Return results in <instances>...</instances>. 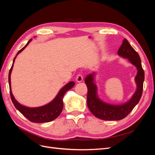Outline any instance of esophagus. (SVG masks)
<instances>
[{
	"mask_svg": "<svg viewBox=\"0 0 155 155\" xmlns=\"http://www.w3.org/2000/svg\"><path fill=\"white\" fill-rule=\"evenodd\" d=\"M83 76H81V74H78L76 77V81L78 83H80L83 81Z\"/></svg>",
	"mask_w": 155,
	"mask_h": 155,
	"instance_id": "obj_1",
	"label": "esophagus"
}]
</instances>
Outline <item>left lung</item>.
Masks as SVG:
<instances>
[{"mask_svg":"<svg viewBox=\"0 0 155 155\" xmlns=\"http://www.w3.org/2000/svg\"><path fill=\"white\" fill-rule=\"evenodd\" d=\"M121 58L127 59L129 61L137 68V74L134 81L137 89L132 97L121 104H111L103 101L98 96L97 86L96 84V72L88 74L85 82L88 88L87 106L89 110L96 118L104 120H120L127 116L137 105L141 98L144 81V71L142 67L141 59L138 54L129 44L126 39L118 51Z\"/></svg>","mask_w":155,"mask_h":155,"instance_id":"obj_1","label":"left lung"}]
</instances>
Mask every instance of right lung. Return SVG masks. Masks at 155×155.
Segmentation results:
<instances>
[{"instance_id":"add662e5","label":"right lung","mask_w":155,"mask_h":155,"mask_svg":"<svg viewBox=\"0 0 155 155\" xmlns=\"http://www.w3.org/2000/svg\"><path fill=\"white\" fill-rule=\"evenodd\" d=\"M31 39L28 41L26 45L21 50L18 51V53L14 58L13 61V64L11 67L8 75V82L9 86H10V92L11 99L12 100L14 106L16 109L19 111L25 117L29 120L31 122L34 123H45L49 122L56 119L62 112L63 108V96L67 91L71 89L75 85L74 81H70L67 83L63 87L60 89L58 94L54 97V99L49 102L48 104L45 105L37 107H28L25 105H22L18 103L12 94V88H11V74L13 67V64L15 63L17 56L19 54L22 50H24L26 46L29 45L31 41Z\"/></svg>"}]
</instances>
